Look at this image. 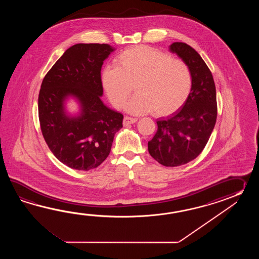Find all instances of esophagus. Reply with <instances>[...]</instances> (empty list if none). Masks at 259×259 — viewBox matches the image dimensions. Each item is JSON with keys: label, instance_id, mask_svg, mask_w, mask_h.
<instances>
[{"label": "esophagus", "instance_id": "34e87169", "mask_svg": "<svg viewBox=\"0 0 259 259\" xmlns=\"http://www.w3.org/2000/svg\"><path fill=\"white\" fill-rule=\"evenodd\" d=\"M137 122V118H133V117H130V116H125L123 119V125L124 126H127L130 124H133Z\"/></svg>", "mask_w": 259, "mask_h": 259}]
</instances>
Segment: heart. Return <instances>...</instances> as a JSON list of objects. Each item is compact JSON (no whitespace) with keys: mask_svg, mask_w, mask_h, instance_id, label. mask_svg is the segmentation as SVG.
Returning a JSON list of instances; mask_svg holds the SVG:
<instances>
[{"mask_svg":"<svg viewBox=\"0 0 259 259\" xmlns=\"http://www.w3.org/2000/svg\"><path fill=\"white\" fill-rule=\"evenodd\" d=\"M102 72V85L111 104L121 108L126 105L133 115L154 111L157 116H168L180 109L188 99L192 85V73L186 63L170 55L147 46L125 50Z\"/></svg>","mask_w":259,"mask_h":259,"instance_id":"heart-1","label":"heart"}]
</instances>
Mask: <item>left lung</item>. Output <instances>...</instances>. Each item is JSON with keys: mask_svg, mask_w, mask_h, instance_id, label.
<instances>
[{"mask_svg": "<svg viewBox=\"0 0 259 259\" xmlns=\"http://www.w3.org/2000/svg\"><path fill=\"white\" fill-rule=\"evenodd\" d=\"M169 51L187 64L193 85L181 109L156 120L157 132L148 142V151L161 165L178 166L195 159L208 142L217 120V96L212 73L195 50L174 42Z\"/></svg>", "mask_w": 259, "mask_h": 259, "instance_id": "8db88e82", "label": "left lung"}]
</instances>
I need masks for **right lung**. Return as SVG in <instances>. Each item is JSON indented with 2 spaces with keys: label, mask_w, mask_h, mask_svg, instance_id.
<instances>
[{
  "label": "right lung",
  "mask_w": 259,
  "mask_h": 259,
  "mask_svg": "<svg viewBox=\"0 0 259 259\" xmlns=\"http://www.w3.org/2000/svg\"><path fill=\"white\" fill-rule=\"evenodd\" d=\"M115 48L109 44H77L66 50L44 77L38 99L44 140L64 165L88 171L110 154L123 115L104 104L101 69ZM75 99L79 112L66 103Z\"/></svg>",
  "instance_id": "add662e5"
}]
</instances>
